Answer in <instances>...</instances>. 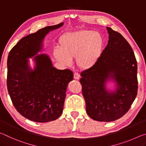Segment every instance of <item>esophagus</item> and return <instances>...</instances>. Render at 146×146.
<instances>
[{
  "label": "esophagus",
  "mask_w": 146,
  "mask_h": 146,
  "mask_svg": "<svg viewBox=\"0 0 146 146\" xmlns=\"http://www.w3.org/2000/svg\"><path fill=\"white\" fill-rule=\"evenodd\" d=\"M74 78L75 79V80H79V79L80 78V75L78 73H74Z\"/></svg>",
  "instance_id": "1"
}]
</instances>
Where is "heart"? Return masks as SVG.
Segmentation results:
<instances>
[{"label":"heart","mask_w":146,"mask_h":146,"mask_svg":"<svg viewBox=\"0 0 146 146\" xmlns=\"http://www.w3.org/2000/svg\"><path fill=\"white\" fill-rule=\"evenodd\" d=\"M60 48H56L54 56L64 66H70L76 58L79 67L84 70L92 68L101 55L104 40L101 34L92 30H81L62 35Z\"/></svg>","instance_id":"b5f03b06"}]
</instances>
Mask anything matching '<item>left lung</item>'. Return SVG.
Returning a JSON list of instances; mask_svg holds the SVG:
<instances>
[{"label": "left lung", "mask_w": 146, "mask_h": 146, "mask_svg": "<svg viewBox=\"0 0 146 146\" xmlns=\"http://www.w3.org/2000/svg\"><path fill=\"white\" fill-rule=\"evenodd\" d=\"M108 44L92 68L81 73L86 112L93 120L113 121L130 109L137 95V63L129 42L107 27ZM113 83V89L108 83Z\"/></svg>", "instance_id": "1"}]
</instances>
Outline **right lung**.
<instances>
[{"label": "right lung", "instance_id": "1", "mask_svg": "<svg viewBox=\"0 0 146 146\" xmlns=\"http://www.w3.org/2000/svg\"><path fill=\"white\" fill-rule=\"evenodd\" d=\"M64 23L47 26L23 37L9 52L7 61L8 90L14 107L21 115L35 122L56 120L63 113L70 70L53 66L44 50L43 41L49 32ZM33 58V68L29 64Z\"/></svg>", "mask_w": 146, "mask_h": 146}]
</instances>
